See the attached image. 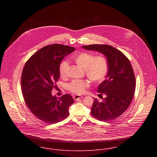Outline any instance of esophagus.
<instances>
[{"label":"esophagus","mask_w":157,"mask_h":157,"mask_svg":"<svg viewBox=\"0 0 157 157\" xmlns=\"http://www.w3.org/2000/svg\"><path fill=\"white\" fill-rule=\"evenodd\" d=\"M83 98V96H81V95H75V96H74V97H73V98H74L75 100H77V99H79V98Z\"/></svg>","instance_id":"1"}]
</instances>
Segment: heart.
<instances>
[{
  "label": "heart",
  "instance_id": "b5f03b06",
  "mask_svg": "<svg viewBox=\"0 0 157 157\" xmlns=\"http://www.w3.org/2000/svg\"><path fill=\"white\" fill-rule=\"evenodd\" d=\"M75 63L84 69L85 72L90 81L97 84L101 83L105 78L108 71V63L103 56H95L88 52H80L72 57ZM68 64L67 62L61 63L59 71L62 77H65L67 74ZM89 86L86 80H74L68 85V89L77 94L83 93L86 88Z\"/></svg>",
  "mask_w": 157,
  "mask_h": 157
}]
</instances>
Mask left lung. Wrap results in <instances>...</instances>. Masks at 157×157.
<instances>
[{"instance_id": "left-lung-1", "label": "left lung", "mask_w": 157, "mask_h": 157, "mask_svg": "<svg viewBox=\"0 0 157 157\" xmlns=\"http://www.w3.org/2000/svg\"><path fill=\"white\" fill-rule=\"evenodd\" d=\"M82 48L103 54L108 63L106 79L97 90L106 97L101 101L94 100L90 114L100 121L115 120L126 111L134 95L135 77L131 62L123 52L110 45H90Z\"/></svg>"}]
</instances>
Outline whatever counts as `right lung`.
<instances>
[{
	"mask_svg": "<svg viewBox=\"0 0 157 157\" xmlns=\"http://www.w3.org/2000/svg\"><path fill=\"white\" fill-rule=\"evenodd\" d=\"M75 49L59 44L46 46L34 54L23 67L21 86L25 101L31 112L46 123L65 119L74 102L69 94L57 97L51 91L60 77L61 62Z\"/></svg>",
	"mask_w": 157,
	"mask_h": 157,
	"instance_id": "1",
	"label": "right lung"
}]
</instances>
